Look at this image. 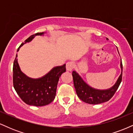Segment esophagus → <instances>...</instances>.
<instances>
[{
	"mask_svg": "<svg viewBox=\"0 0 133 133\" xmlns=\"http://www.w3.org/2000/svg\"><path fill=\"white\" fill-rule=\"evenodd\" d=\"M74 67V64L72 62H68L66 64V69L69 71H71Z\"/></svg>",
	"mask_w": 133,
	"mask_h": 133,
	"instance_id": "obj_1",
	"label": "esophagus"
}]
</instances>
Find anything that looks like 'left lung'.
Segmentation results:
<instances>
[{
    "mask_svg": "<svg viewBox=\"0 0 133 133\" xmlns=\"http://www.w3.org/2000/svg\"><path fill=\"white\" fill-rule=\"evenodd\" d=\"M108 39L107 38V40ZM120 65L121 68V74L117 79L115 84L109 89L106 90H99L91 88L84 81L81 77L76 71H72V75L73 77L74 88L79 98L84 103L91 104H98L108 101L115 94L121 82L123 73L122 61H121Z\"/></svg>",
    "mask_w": 133,
    "mask_h": 133,
    "instance_id": "left-lung-1",
    "label": "left lung"
}]
</instances>
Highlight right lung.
Instances as JSON below:
<instances>
[{"label":"right lung","mask_w":133,"mask_h":133,"mask_svg":"<svg viewBox=\"0 0 133 133\" xmlns=\"http://www.w3.org/2000/svg\"><path fill=\"white\" fill-rule=\"evenodd\" d=\"M44 32L36 33L22 42L17 49L24 44L32 40L36 36H42ZM17 54L13 65V86L21 99L27 104L43 106L53 101L56 95V89L59 77L66 71L65 64L57 66L38 79L29 77L21 71L18 64Z\"/></svg>","instance_id":"1"}]
</instances>
